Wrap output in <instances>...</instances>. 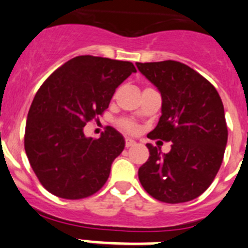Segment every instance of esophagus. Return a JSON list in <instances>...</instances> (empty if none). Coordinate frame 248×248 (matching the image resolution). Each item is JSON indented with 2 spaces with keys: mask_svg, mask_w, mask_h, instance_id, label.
Returning a JSON list of instances; mask_svg holds the SVG:
<instances>
[{
  "mask_svg": "<svg viewBox=\"0 0 248 248\" xmlns=\"http://www.w3.org/2000/svg\"><path fill=\"white\" fill-rule=\"evenodd\" d=\"M136 145V141H135V140H132V139H126V147L128 148V147H132V146H135Z\"/></svg>",
  "mask_w": 248,
  "mask_h": 248,
  "instance_id": "obj_1",
  "label": "esophagus"
}]
</instances>
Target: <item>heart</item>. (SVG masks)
Returning <instances> with one entry per match:
<instances>
[{"mask_svg": "<svg viewBox=\"0 0 248 248\" xmlns=\"http://www.w3.org/2000/svg\"><path fill=\"white\" fill-rule=\"evenodd\" d=\"M120 127H121L122 130L126 131V132H136L137 131V126L133 124L132 121H128V120H124V121L120 122Z\"/></svg>", "mask_w": 248, "mask_h": 248, "instance_id": "obj_1", "label": "heart"}]
</instances>
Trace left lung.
Here are the masks:
<instances>
[{"label":"left lung","instance_id":"obj_1","mask_svg":"<svg viewBox=\"0 0 248 248\" xmlns=\"http://www.w3.org/2000/svg\"><path fill=\"white\" fill-rule=\"evenodd\" d=\"M136 66L162 97L160 121L147 136L172 142L169 154L147 143L140 182L158 201H191L208 188L222 163L228 135L222 101L207 79L181 62Z\"/></svg>","mask_w":248,"mask_h":248}]
</instances>
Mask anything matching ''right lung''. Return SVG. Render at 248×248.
Listing matches in <instances>:
<instances>
[{
	"instance_id": "add662e5",
	"label": "right lung",
	"mask_w": 248,
	"mask_h": 248,
	"mask_svg": "<svg viewBox=\"0 0 248 248\" xmlns=\"http://www.w3.org/2000/svg\"><path fill=\"white\" fill-rule=\"evenodd\" d=\"M136 68L131 62L77 56L48 77L30 107L25 150L42 186L52 195L79 200L106 184L124 139L108 127L100 139L83 127L102 115L116 88Z\"/></svg>"
}]
</instances>
